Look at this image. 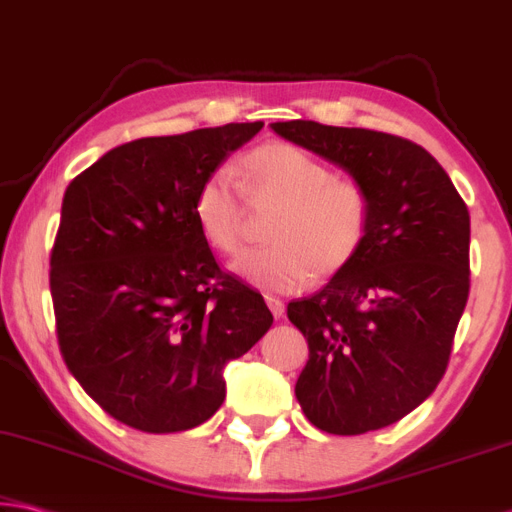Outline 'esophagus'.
Masks as SVG:
<instances>
[{
    "label": "esophagus",
    "mask_w": 512,
    "mask_h": 512,
    "mask_svg": "<svg viewBox=\"0 0 512 512\" xmlns=\"http://www.w3.org/2000/svg\"><path fill=\"white\" fill-rule=\"evenodd\" d=\"M266 305H269V310H271V314L275 316V319H280V316L285 314V303H282L280 298L266 296Z\"/></svg>",
    "instance_id": "esophagus-1"
}]
</instances>
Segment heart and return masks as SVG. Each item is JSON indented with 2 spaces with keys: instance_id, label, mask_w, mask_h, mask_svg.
Wrapping results in <instances>:
<instances>
[{
  "instance_id": "1",
  "label": "heart",
  "mask_w": 512,
  "mask_h": 512,
  "mask_svg": "<svg viewBox=\"0 0 512 512\" xmlns=\"http://www.w3.org/2000/svg\"><path fill=\"white\" fill-rule=\"evenodd\" d=\"M239 186L250 205L278 207L266 230L271 246L246 250L232 262V271L257 289H303L314 273L346 269L364 246L371 218L367 189L351 177H335L330 166L296 145L266 143L248 152ZM239 186L227 170H216L193 200L202 237L221 253L241 246Z\"/></svg>"
}]
</instances>
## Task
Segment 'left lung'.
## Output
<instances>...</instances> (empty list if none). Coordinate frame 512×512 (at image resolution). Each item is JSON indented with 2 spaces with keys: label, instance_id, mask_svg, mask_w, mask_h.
Returning <instances> with one entry per match:
<instances>
[{
  "label": "left lung",
  "instance_id": "8db88e82",
  "mask_svg": "<svg viewBox=\"0 0 512 512\" xmlns=\"http://www.w3.org/2000/svg\"><path fill=\"white\" fill-rule=\"evenodd\" d=\"M369 193L364 246L314 296L287 305L310 360L296 399L316 428L362 435L424 403L449 364L469 296V212L421 145L362 127L271 123Z\"/></svg>",
  "mask_w": 512,
  "mask_h": 512
}]
</instances>
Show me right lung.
Wrapping results in <instances>:
<instances>
[{
    "instance_id": "obj_1",
    "label": "right lung",
    "mask_w": 512,
    "mask_h": 512,
    "mask_svg": "<svg viewBox=\"0 0 512 512\" xmlns=\"http://www.w3.org/2000/svg\"><path fill=\"white\" fill-rule=\"evenodd\" d=\"M262 127L118 145L66 189L50 259L59 346L84 392L127 426H200L225 399V364L271 328L264 298L218 269L193 214L198 186Z\"/></svg>"
}]
</instances>
